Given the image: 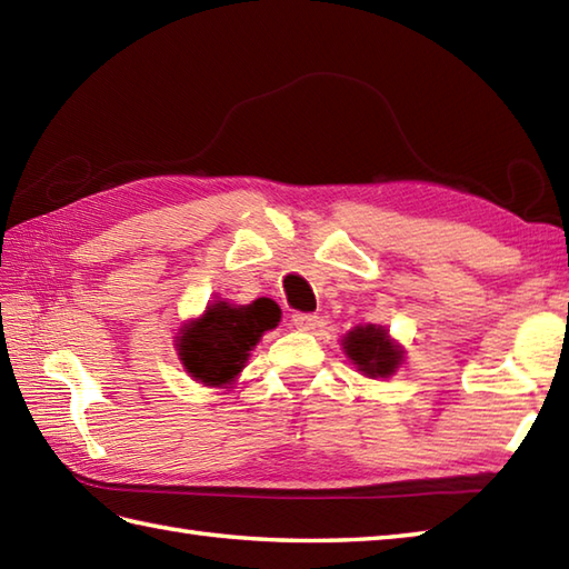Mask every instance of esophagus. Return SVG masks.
I'll return each mask as SVG.
<instances>
[{"mask_svg": "<svg viewBox=\"0 0 569 569\" xmlns=\"http://www.w3.org/2000/svg\"><path fill=\"white\" fill-rule=\"evenodd\" d=\"M318 322V316H312V312H296L293 316V325L298 330H312Z\"/></svg>", "mask_w": 569, "mask_h": 569, "instance_id": "esophagus-1", "label": "esophagus"}]
</instances>
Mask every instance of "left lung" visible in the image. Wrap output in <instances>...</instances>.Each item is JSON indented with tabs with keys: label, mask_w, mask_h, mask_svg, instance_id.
I'll return each mask as SVG.
<instances>
[{
	"label": "left lung",
	"mask_w": 569,
	"mask_h": 569,
	"mask_svg": "<svg viewBox=\"0 0 569 569\" xmlns=\"http://www.w3.org/2000/svg\"><path fill=\"white\" fill-rule=\"evenodd\" d=\"M345 349L357 369L371 379L391 377L403 357L401 349L389 340L386 330L377 328V325H367V328H357L349 332L345 337Z\"/></svg>",
	"instance_id": "8db88e82"
}]
</instances>
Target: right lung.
<instances>
[{
	"instance_id": "1",
	"label": "right lung",
	"mask_w": 569,
	"mask_h": 569,
	"mask_svg": "<svg viewBox=\"0 0 569 569\" xmlns=\"http://www.w3.org/2000/svg\"><path fill=\"white\" fill-rule=\"evenodd\" d=\"M281 310L271 298H257L249 306L212 303L204 316L186 328L178 342L180 359L192 379L208 386L232 381L244 367L251 347L266 330H273Z\"/></svg>"
}]
</instances>
